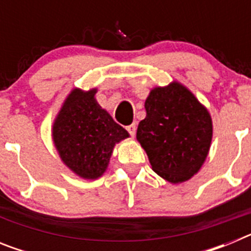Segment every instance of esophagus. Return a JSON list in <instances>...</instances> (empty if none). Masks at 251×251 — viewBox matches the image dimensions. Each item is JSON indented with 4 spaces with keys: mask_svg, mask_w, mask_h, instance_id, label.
I'll list each match as a JSON object with an SVG mask.
<instances>
[{
    "mask_svg": "<svg viewBox=\"0 0 251 251\" xmlns=\"http://www.w3.org/2000/svg\"><path fill=\"white\" fill-rule=\"evenodd\" d=\"M126 129L128 130V133H129L130 136H134V134H136V130H137V126L133 123V124H130V126H127V127H126Z\"/></svg>",
    "mask_w": 251,
    "mask_h": 251,
    "instance_id": "34e87169",
    "label": "esophagus"
}]
</instances>
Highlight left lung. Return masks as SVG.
I'll use <instances>...</instances> for the list:
<instances>
[{"mask_svg":"<svg viewBox=\"0 0 251 251\" xmlns=\"http://www.w3.org/2000/svg\"><path fill=\"white\" fill-rule=\"evenodd\" d=\"M145 106L147 115L139 122L137 139L153 171L172 183L187 181L207 157L211 117L178 83L153 89Z\"/></svg>","mask_w":251,"mask_h":251,"instance_id":"1","label":"left lung"}]
</instances>
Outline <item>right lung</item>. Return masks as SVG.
Here are the masks:
<instances>
[{
    "mask_svg": "<svg viewBox=\"0 0 251 251\" xmlns=\"http://www.w3.org/2000/svg\"><path fill=\"white\" fill-rule=\"evenodd\" d=\"M95 93V89L73 90L52 128L55 147L64 163L88 179L104 174L115 143L129 136L101 109L94 99Z\"/></svg>",
    "mask_w": 251,
    "mask_h": 251,
    "instance_id": "1",
    "label": "right lung"
}]
</instances>
